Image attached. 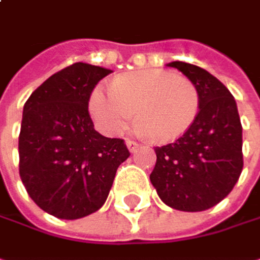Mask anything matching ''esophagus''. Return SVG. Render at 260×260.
Returning a JSON list of instances; mask_svg holds the SVG:
<instances>
[{"mask_svg": "<svg viewBox=\"0 0 260 260\" xmlns=\"http://www.w3.org/2000/svg\"><path fill=\"white\" fill-rule=\"evenodd\" d=\"M126 146H128L129 152H137V149L140 147V144L134 140H126Z\"/></svg>", "mask_w": 260, "mask_h": 260, "instance_id": "1", "label": "esophagus"}]
</instances>
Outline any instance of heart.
Returning <instances> with one entry per match:
<instances>
[{
  "instance_id": "heart-1",
  "label": "heart",
  "mask_w": 260,
  "mask_h": 260,
  "mask_svg": "<svg viewBox=\"0 0 260 260\" xmlns=\"http://www.w3.org/2000/svg\"><path fill=\"white\" fill-rule=\"evenodd\" d=\"M155 143L178 140L196 122L200 110L197 85L169 71L146 69L123 74L111 87H98L90 111L101 129L120 134L134 122Z\"/></svg>"
}]
</instances>
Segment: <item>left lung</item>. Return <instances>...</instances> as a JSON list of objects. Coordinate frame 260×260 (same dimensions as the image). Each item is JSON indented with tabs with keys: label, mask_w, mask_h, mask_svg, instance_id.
<instances>
[{
	"label": "left lung",
	"mask_w": 260,
	"mask_h": 260,
	"mask_svg": "<svg viewBox=\"0 0 260 260\" xmlns=\"http://www.w3.org/2000/svg\"><path fill=\"white\" fill-rule=\"evenodd\" d=\"M199 88L196 122L176 141L156 146L150 182L159 199L173 209L197 212L220 203L242 172V126L234 96L205 69L169 63Z\"/></svg>",
	"instance_id": "1"
}]
</instances>
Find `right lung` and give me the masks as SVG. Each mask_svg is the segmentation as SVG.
Segmentation results:
<instances>
[{
  "instance_id": "obj_1",
  "label": "right lung",
  "mask_w": 260,
  "mask_h": 260,
  "mask_svg": "<svg viewBox=\"0 0 260 260\" xmlns=\"http://www.w3.org/2000/svg\"><path fill=\"white\" fill-rule=\"evenodd\" d=\"M110 69L71 64L39 85L24 105L19 134V175L28 196L45 212L77 220L107 200L129 150L122 138L94 129L91 91Z\"/></svg>"
}]
</instances>
